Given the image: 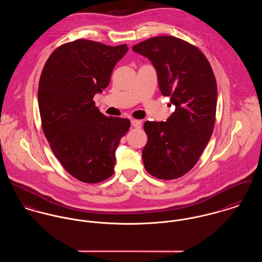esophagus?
<instances>
[{
	"instance_id": "obj_1",
	"label": "esophagus",
	"mask_w": 262,
	"mask_h": 262,
	"mask_svg": "<svg viewBox=\"0 0 262 262\" xmlns=\"http://www.w3.org/2000/svg\"><path fill=\"white\" fill-rule=\"evenodd\" d=\"M131 125L134 127V128H141L142 127V122L139 121V120L132 119L131 120Z\"/></svg>"
}]
</instances>
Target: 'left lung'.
Masks as SVG:
<instances>
[{
	"mask_svg": "<svg viewBox=\"0 0 262 262\" xmlns=\"http://www.w3.org/2000/svg\"><path fill=\"white\" fill-rule=\"evenodd\" d=\"M132 50L148 58L157 72L163 96L175 111L166 122L144 123L148 141L142 151L146 171L158 179H176L198 161L215 124L217 85L204 54L189 43L160 36Z\"/></svg>",
	"mask_w": 262,
	"mask_h": 262,
	"instance_id": "left-lung-1",
	"label": "left lung"
}]
</instances>
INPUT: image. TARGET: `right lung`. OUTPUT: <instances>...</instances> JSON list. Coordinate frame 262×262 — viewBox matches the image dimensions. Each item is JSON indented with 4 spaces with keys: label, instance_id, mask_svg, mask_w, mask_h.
Wrapping results in <instances>:
<instances>
[{
    "label": "right lung",
    "instance_id": "1",
    "mask_svg": "<svg viewBox=\"0 0 262 262\" xmlns=\"http://www.w3.org/2000/svg\"><path fill=\"white\" fill-rule=\"evenodd\" d=\"M127 51L126 44L112 47L76 40L50 55L40 77L38 101L45 137L65 170L85 183L113 175L116 149L130 128L129 120L105 116L93 101L109 85Z\"/></svg>",
    "mask_w": 262,
    "mask_h": 262
}]
</instances>
